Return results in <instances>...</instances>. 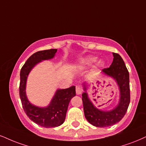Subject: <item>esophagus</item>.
<instances>
[{
    "instance_id": "34e87169",
    "label": "esophagus",
    "mask_w": 146,
    "mask_h": 146,
    "mask_svg": "<svg viewBox=\"0 0 146 146\" xmlns=\"http://www.w3.org/2000/svg\"><path fill=\"white\" fill-rule=\"evenodd\" d=\"M82 92V90L81 88H80V87H76V93L77 95L81 94Z\"/></svg>"
}]
</instances>
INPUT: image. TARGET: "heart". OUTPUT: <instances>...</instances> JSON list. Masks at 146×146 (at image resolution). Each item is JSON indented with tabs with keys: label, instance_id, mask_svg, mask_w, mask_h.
I'll return each mask as SVG.
<instances>
[{
	"label": "heart",
	"instance_id": "1",
	"mask_svg": "<svg viewBox=\"0 0 146 146\" xmlns=\"http://www.w3.org/2000/svg\"><path fill=\"white\" fill-rule=\"evenodd\" d=\"M98 61V58L96 57L91 56V55H88V56L82 57L79 60L78 62V66H80L82 69H85L87 67H89V66H91L93 65L95 63L97 62ZM104 66V64L103 62L100 61V62H98L95 65V66L93 68V69L91 71V74L92 75H95L98 73L99 70H100L101 68H102Z\"/></svg>",
	"mask_w": 146,
	"mask_h": 146
}]
</instances>
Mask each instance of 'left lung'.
Segmentation results:
<instances>
[{
    "instance_id": "obj_1",
    "label": "left lung",
    "mask_w": 146,
    "mask_h": 146,
    "mask_svg": "<svg viewBox=\"0 0 146 146\" xmlns=\"http://www.w3.org/2000/svg\"><path fill=\"white\" fill-rule=\"evenodd\" d=\"M113 62L108 68L102 70V74L112 78L118 84L120 91L118 104L110 110L98 109L90 100L87 92V82L82 84L84 92L82 94L84 113L89 123L97 127L112 126L121 120L125 116L130 103L129 74L125 62L118 53H113Z\"/></svg>"
}]
</instances>
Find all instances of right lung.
Returning <instances> with one entry per match:
<instances>
[{
	"instance_id": "add662e5",
	"label": "right lung",
	"mask_w": 146,
	"mask_h": 146,
	"mask_svg": "<svg viewBox=\"0 0 146 146\" xmlns=\"http://www.w3.org/2000/svg\"><path fill=\"white\" fill-rule=\"evenodd\" d=\"M57 51V49H49L34 53L28 59L20 71L19 97L25 113L34 123L45 128L59 127L64 123L70 100L76 95V88L72 86L68 89H57L46 107H38L28 100L26 91V82L32 68L42 61L53 59Z\"/></svg>"
}]
</instances>
